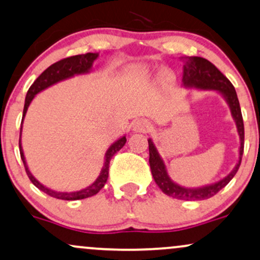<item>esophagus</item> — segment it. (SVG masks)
<instances>
[{"mask_svg":"<svg viewBox=\"0 0 260 260\" xmlns=\"http://www.w3.org/2000/svg\"><path fill=\"white\" fill-rule=\"evenodd\" d=\"M150 128H151V124L148 120H144V118H140V120L136 121L133 124V131L136 133H146L149 132Z\"/></svg>","mask_w":260,"mask_h":260,"instance_id":"obj_1","label":"esophagus"}]
</instances>
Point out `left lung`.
I'll list each match as a JSON object with an SVG mask.
<instances>
[{
	"mask_svg": "<svg viewBox=\"0 0 260 260\" xmlns=\"http://www.w3.org/2000/svg\"><path fill=\"white\" fill-rule=\"evenodd\" d=\"M181 60L183 65V86L185 88H196L200 90H215L220 93L223 98L229 105L231 116L236 123L237 133L240 137V149H239V161L233 171L224 177L223 179L215 181V183L208 184L199 187H185L177 184L176 181L171 179L166 168L165 161L158 154L154 142L148 139L149 142V164L151 168V174L154 177L158 187L162 192L171 198L177 200H185V201H199V200H207L214 196L218 191H220L228 183L233 179L236 172L239 171L243 154V143H245V127H243L242 114L239 99H237L236 90L234 86L217 68L208 61L207 59L201 57H183Z\"/></svg>",
	"mask_w": 260,
	"mask_h": 260,
	"instance_id": "left-lung-1",
	"label": "left lung"
}]
</instances>
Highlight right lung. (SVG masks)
Masks as SVG:
<instances>
[{"mask_svg":"<svg viewBox=\"0 0 260 260\" xmlns=\"http://www.w3.org/2000/svg\"><path fill=\"white\" fill-rule=\"evenodd\" d=\"M99 57V53H86V54H79L74 55V57H69L65 59H61L54 64H52L51 67L47 68L42 74L37 77L35 82L31 84V87L27 90L26 98H25V105H24V111H23V120H21V127H20V138H19V150H20V157L23 160L25 171H26L27 177L31 180V183L35 185L37 189H40L41 191H43L47 195L52 196V198L59 199V200H67V201H76V200H82L90 198V196H94L95 193L100 191L103 186L105 185L106 180H108L109 177V165H110V160L112 156L116 154L117 151L123 148V145L126 144L127 139L126 136L121 137L120 139H117L116 142L112 143L109 149L106 150L105 157H104V166H103L102 171H100V174L98 178L93 181L90 185L84 187L82 190H79V191H55V190L49 189L43 184H41L39 180L36 179L35 177L32 176L29 167H27L26 160H25L23 146H21V128H23V121L25 115H26L27 108L32 102V99L35 98L36 94H39L40 92L45 90L48 87L53 86V84L60 82V81L71 79L75 75H83L88 74L92 71L93 62L96 58Z\"/></svg>","mask_w":260,"mask_h":260,"instance_id":"1","label":"right lung"}]
</instances>
